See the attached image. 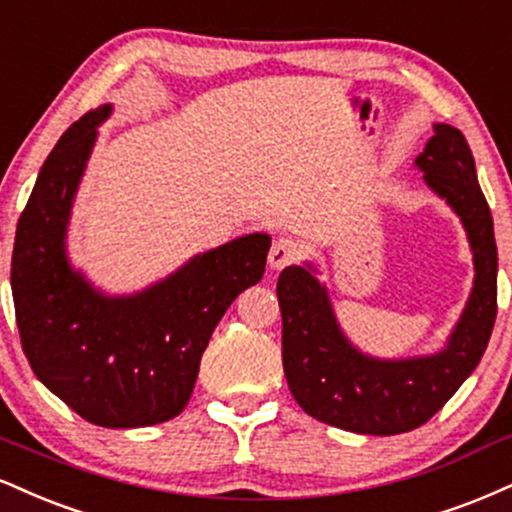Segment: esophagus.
Returning a JSON list of instances; mask_svg holds the SVG:
<instances>
[{"label": "esophagus", "mask_w": 512, "mask_h": 512, "mask_svg": "<svg viewBox=\"0 0 512 512\" xmlns=\"http://www.w3.org/2000/svg\"><path fill=\"white\" fill-rule=\"evenodd\" d=\"M295 257H298V248H295L293 240L279 238L274 240L272 250H269V267L276 269V272H281L283 267H288V264L295 262Z\"/></svg>", "instance_id": "34e87169"}]
</instances>
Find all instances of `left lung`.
<instances>
[{
	"instance_id": "8db88e82",
	"label": "left lung",
	"mask_w": 512,
	"mask_h": 512,
	"mask_svg": "<svg viewBox=\"0 0 512 512\" xmlns=\"http://www.w3.org/2000/svg\"><path fill=\"white\" fill-rule=\"evenodd\" d=\"M415 166L458 214L472 250V293L446 346L432 355L372 357L343 334L315 264L286 267L276 283L288 389L307 415L346 432L391 436L432 420L479 365L496 322L494 219L465 135L434 123Z\"/></svg>"
}]
</instances>
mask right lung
I'll use <instances>...</instances> for the list:
<instances>
[{
    "label": "right lung",
    "mask_w": 512,
    "mask_h": 512,
    "mask_svg": "<svg viewBox=\"0 0 512 512\" xmlns=\"http://www.w3.org/2000/svg\"><path fill=\"white\" fill-rule=\"evenodd\" d=\"M112 104L59 138L18 219L11 293L21 346L35 377L83 420L109 429L176 417L193 393L214 326L262 279L272 238L248 233L200 252L166 279L107 295L71 267L73 197Z\"/></svg>",
    "instance_id": "add662e5"
}]
</instances>
